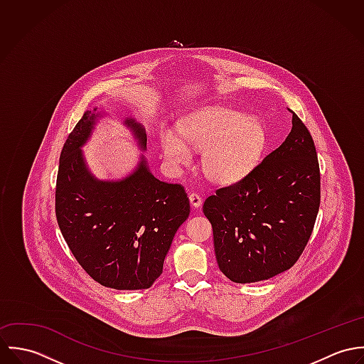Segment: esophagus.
Segmentation results:
<instances>
[{
  "mask_svg": "<svg viewBox=\"0 0 364 364\" xmlns=\"http://www.w3.org/2000/svg\"><path fill=\"white\" fill-rule=\"evenodd\" d=\"M189 202H191V205H192L193 208H198L202 206L203 199H202L200 195H198V193H191V195H189Z\"/></svg>",
  "mask_w": 364,
  "mask_h": 364,
  "instance_id": "esophagus-1",
  "label": "esophagus"
}]
</instances>
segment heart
Returning <instances> with one entry per match:
<instances>
[{"label": "heart", "instance_id": "b5f03b06", "mask_svg": "<svg viewBox=\"0 0 364 364\" xmlns=\"http://www.w3.org/2000/svg\"><path fill=\"white\" fill-rule=\"evenodd\" d=\"M179 132L164 129L159 144L173 166L188 165L192 150H203L200 165L208 179L231 185L245 178L258 164L266 144V132L258 119L242 112L211 106L193 112L179 123Z\"/></svg>", "mask_w": 364, "mask_h": 364}]
</instances>
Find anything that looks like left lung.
Wrapping results in <instances>:
<instances>
[{"instance_id": "left-lung-1", "label": "left lung", "mask_w": 364, "mask_h": 364, "mask_svg": "<svg viewBox=\"0 0 364 364\" xmlns=\"http://www.w3.org/2000/svg\"><path fill=\"white\" fill-rule=\"evenodd\" d=\"M291 132L245 178L208 196L220 270L235 283L267 280L290 269L311 237L321 175L311 134L293 112Z\"/></svg>"}]
</instances>
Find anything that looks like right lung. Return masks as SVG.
<instances>
[{"mask_svg": "<svg viewBox=\"0 0 364 364\" xmlns=\"http://www.w3.org/2000/svg\"><path fill=\"white\" fill-rule=\"evenodd\" d=\"M98 116L85 112L61 150L57 223L74 258L95 282L116 290L149 289L162 273L173 235L189 215V199L182 185L156 179L144 156L122 181L92 176L81 147ZM124 123L146 150L143 126L133 119Z\"/></svg>", "mask_w": 364, "mask_h": 364, "instance_id": "1", "label": "right lung"}]
</instances>
